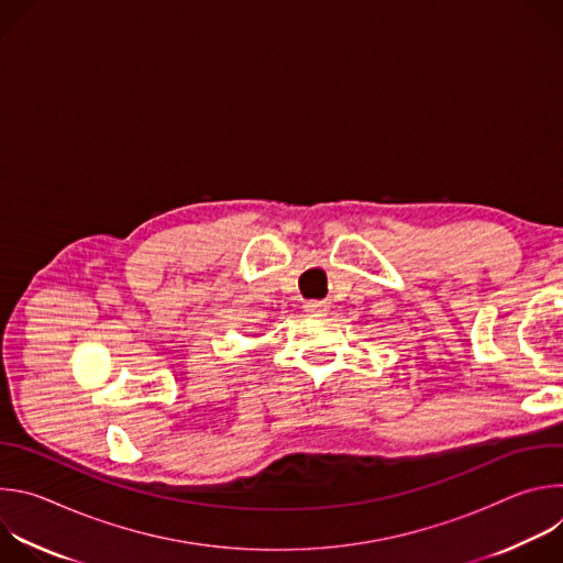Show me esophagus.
<instances>
[{"instance_id":"1","label":"esophagus","mask_w":563,"mask_h":563,"mask_svg":"<svg viewBox=\"0 0 563 563\" xmlns=\"http://www.w3.org/2000/svg\"><path fill=\"white\" fill-rule=\"evenodd\" d=\"M305 309L311 311V313H325V311H328V305L320 302V300H311V302L305 305Z\"/></svg>"}]
</instances>
